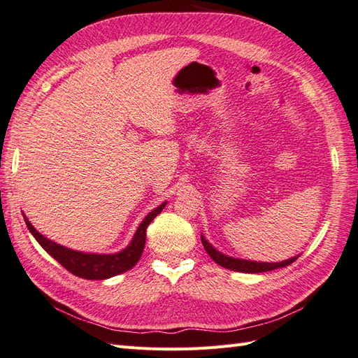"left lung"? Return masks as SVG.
Here are the masks:
<instances>
[{
	"label": "left lung",
	"mask_w": 358,
	"mask_h": 358,
	"mask_svg": "<svg viewBox=\"0 0 358 358\" xmlns=\"http://www.w3.org/2000/svg\"><path fill=\"white\" fill-rule=\"evenodd\" d=\"M201 243L206 249V252L210 255V258L216 264H220L224 268L234 270V272H242V273H263V272H270V270L280 268L289 266L292 262H296L299 255L291 257L288 259H284V262L279 263H263V262H252V259H243V258H236L225 255L221 251H218L212 243L206 239V237L201 234Z\"/></svg>",
	"instance_id": "left-lung-1"
}]
</instances>
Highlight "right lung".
<instances>
[{"label":"right lung","instance_id":"obj_1","mask_svg":"<svg viewBox=\"0 0 358 358\" xmlns=\"http://www.w3.org/2000/svg\"><path fill=\"white\" fill-rule=\"evenodd\" d=\"M166 204L167 201L159 204L158 208H155L152 212H149L145 216V220L137 227L131 242H129L128 246H125L122 251L115 252V254H92V252L74 251V249L62 246L57 242L48 239V237H45L43 234H40L34 229V225L28 221L25 213H24V218H25L28 230L31 231L32 236L36 237V241L40 243V246L45 249L50 257L55 258L62 267H66L70 273L83 279H90V280H99V279L103 280V279L113 278L116 275H121L137 264L145 249L148 225L154 221L155 216L161 213L162 209L166 208Z\"/></svg>","mask_w":358,"mask_h":358}]
</instances>
